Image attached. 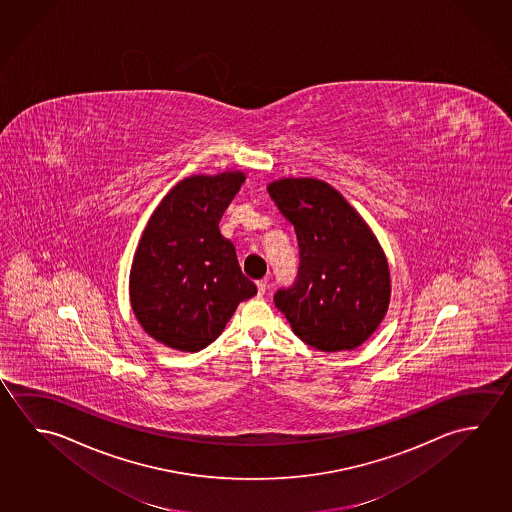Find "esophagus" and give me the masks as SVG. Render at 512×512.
<instances>
[{
    "label": "esophagus",
    "instance_id": "34e87169",
    "mask_svg": "<svg viewBox=\"0 0 512 512\" xmlns=\"http://www.w3.org/2000/svg\"><path fill=\"white\" fill-rule=\"evenodd\" d=\"M257 289H259V293H257V295L264 296V293H266V289H268V284H266V280H259V282H257Z\"/></svg>",
    "mask_w": 512,
    "mask_h": 512
}]
</instances>
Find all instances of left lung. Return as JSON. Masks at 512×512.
<instances>
[{"instance_id":"obj_1","label":"left lung","mask_w":512,"mask_h":512,"mask_svg":"<svg viewBox=\"0 0 512 512\" xmlns=\"http://www.w3.org/2000/svg\"><path fill=\"white\" fill-rule=\"evenodd\" d=\"M269 196L295 226L300 266L273 302L309 347H359L390 304V271L372 230L340 192L313 178L269 183Z\"/></svg>"}]
</instances>
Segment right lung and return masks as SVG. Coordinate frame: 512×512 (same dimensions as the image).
<instances>
[{"instance_id":"add662e5","label":"right lung","mask_w":512,"mask_h":512,"mask_svg":"<svg viewBox=\"0 0 512 512\" xmlns=\"http://www.w3.org/2000/svg\"><path fill=\"white\" fill-rule=\"evenodd\" d=\"M244 178L235 171L181 180L145 226L129 275L131 307L144 331L171 349H205L237 305L257 295L219 232Z\"/></svg>"}]
</instances>
